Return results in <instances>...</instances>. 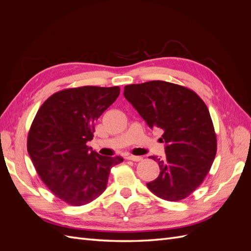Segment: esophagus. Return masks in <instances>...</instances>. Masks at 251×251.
Segmentation results:
<instances>
[{"label": "esophagus", "instance_id": "obj_1", "mask_svg": "<svg viewBox=\"0 0 251 251\" xmlns=\"http://www.w3.org/2000/svg\"><path fill=\"white\" fill-rule=\"evenodd\" d=\"M126 159H128V160H132V161L138 162V161H141V160H142V157H141V156H134V155H130V156H127V157H126Z\"/></svg>", "mask_w": 251, "mask_h": 251}]
</instances>
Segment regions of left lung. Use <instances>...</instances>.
Masks as SVG:
<instances>
[{"label":"left lung","mask_w":251,"mask_h":251,"mask_svg":"<svg viewBox=\"0 0 251 251\" xmlns=\"http://www.w3.org/2000/svg\"><path fill=\"white\" fill-rule=\"evenodd\" d=\"M124 95L151 128L163 131L165 158L151 156L160 174L148 188L166 201L186 198L202 183L217 153L206 104L194 91L162 80L126 86Z\"/></svg>","instance_id":"1"}]
</instances>
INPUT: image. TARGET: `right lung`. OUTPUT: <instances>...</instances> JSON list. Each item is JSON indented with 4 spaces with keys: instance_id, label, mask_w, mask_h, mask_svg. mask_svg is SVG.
Wrapping results in <instances>:
<instances>
[{
    "instance_id": "add662e5",
    "label": "right lung",
    "mask_w": 251,
    "mask_h": 251,
    "mask_svg": "<svg viewBox=\"0 0 251 251\" xmlns=\"http://www.w3.org/2000/svg\"><path fill=\"white\" fill-rule=\"evenodd\" d=\"M119 92V87L67 89L50 96L36 113L28 134V154L44 183L68 204L80 206L100 197L111 169L124 161L87 146L96 120Z\"/></svg>"
}]
</instances>
